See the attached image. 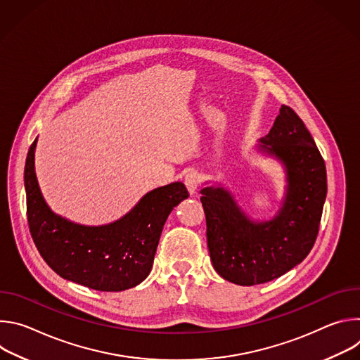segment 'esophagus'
<instances>
[{
  "mask_svg": "<svg viewBox=\"0 0 360 360\" xmlns=\"http://www.w3.org/2000/svg\"><path fill=\"white\" fill-rule=\"evenodd\" d=\"M189 193H195L199 188V184H200V175L196 172V171H189L186 175H185V179H184Z\"/></svg>",
  "mask_w": 360,
  "mask_h": 360,
  "instance_id": "34e87169",
  "label": "esophagus"
}]
</instances>
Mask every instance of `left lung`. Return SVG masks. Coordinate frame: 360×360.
Here are the masks:
<instances>
[{
	"label": "left lung",
	"mask_w": 360,
	"mask_h": 360,
	"mask_svg": "<svg viewBox=\"0 0 360 360\" xmlns=\"http://www.w3.org/2000/svg\"><path fill=\"white\" fill-rule=\"evenodd\" d=\"M258 150L285 169L282 205L269 221L249 218L221 184L200 191L214 269L226 281L252 286L274 281L314 248L326 199V167L315 141L296 112L282 105Z\"/></svg>",
	"instance_id": "left-lung-1"
}]
</instances>
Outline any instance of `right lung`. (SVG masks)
Wrapping results in <instances>:
<instances>
[{
	"instance_id": "1",
	"label": "right lung",
	"mask_w": 360,
	"mask_h": 360,
	"mask_svg": "<svg viewBox=\"0 0 360 360\" xmlns=\"http://www.w3.org/2000/svg\"><path fill=\"white\" fill-rule=\"evenodd\" d=\"M35 146L37 139L24 171L27 215L34 243L48 266L67 281L102 292L125 290L145 281L169 214L189 196L185 185L172 182L149 191L115 222L75 224L46 205L35 175Z\"/></svg>"
}]
</instances>
